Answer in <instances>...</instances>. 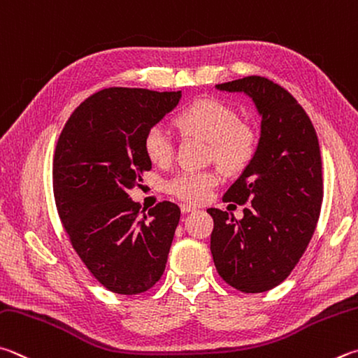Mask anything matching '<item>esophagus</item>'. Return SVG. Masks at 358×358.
<instances>
[{
  "mask_svg": "<svg viewBox=\"0 0 358 358\" xmlns=\"http://www.w3.org/2000/svg\"><path fill=\"white\" fill-rule=\"evenodd\" d=\"M180 210H181V213L186 214V213L196 211V206H191V205H187V203H183V205H180Z\"/></svg>",
  "mask_w": 358,
  "mask_h": 358,
  "instance_id": "34e87169",
  "label": "esophagus"
}]
</instances>
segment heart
Wrapping results in <instances>:
<instances>
[{
  "instance_id": "b5f03b06",
  "label": "heart",
  "mask_w": 358,
  "mask_h": 358,
  "mask_svg": "<svg viewBox=\"0 0 358 358\" xmlns=\"http://www.w3.org/2000/svg\"><path fill=\"white\" fill-rule=\"evenodd\" d=\"M181 136L199 138L210 144L214 161L227 172H238L249 164L255 155V134L238 122V114L224 103L201 99L186 106L173 119ZM144 153L153 164L167 166L173 158L175 145L167 129L153 125L144 136ZM214 171H183L169 180L167 191L186 201L197 203L217 185Z\"/></svg>"
}]
</instances>
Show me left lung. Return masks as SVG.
Masks as SVG:
<instances>
[{"instance_id": "8db88e82", "label": "left lung", "mask_w": 358, "mask_h": 358, "mask_svg": "<svg viewBox=\"0 0 358 358\" xmlns=\"http://www.w3.org/2000/svg\"><path fill=\"white\" fill-rule=\"evenodd\" d=\"M249 96L262 119L255 155L225 192L244 217L217 208L211 255L219 275L243 292H264L287 278L313 236L322 203L320 142L310 117L288 90L263 76L216 84Z\"/></svg>"}]
</instances>
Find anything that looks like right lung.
<instances>
[{
	"instance_id": "add662e5",
	"label": "right lung",
	"mask_w": 358,
	"mask_h": 358,
	"mask_svg": "<svg viewBox=\"0 0 358 358\" xmlns=\"http://www.w3.org/2000/svg\"><path fill=\"white\" fill-rule=\"evenodd\" d=\"M180 100L181 90H100L75 109L57 141V213L83 263L117 294L150 289L166 269L180 208L161 201L141 214L128 191L152 169L142 145L147 129Z\"/></svg>"
}]
</instances>
